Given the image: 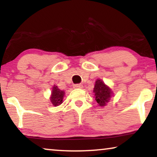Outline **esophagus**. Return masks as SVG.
Instances as JSON below:
<instances>
[{"label": "esophagus", "instance_id": "obj_1", "mask_svg": "<svg viewBox=\"0 0 157 157\" xmlns=\"http://www.w3.org/2000/svg\"><path fill=\"white\" fill-rule=\"evenodd\" d=\"M74 89H82L83 86L81 83H76V84L74 85Z\"/></svg>", "mask_w": 157, "mask_h": 157}]
</instances>
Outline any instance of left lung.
I'll list each match as a JSON object with an SVG mask.
<instances>
[{"instance_id":"8db88e82","label":"left lung","mask_w":157,"mask_h":157,"mask_svg":"<svg viewBox=\"0 0 157 157\" xmlns=\"http://www.w3.org/2000/svg\"><path fill=\"white\" fill-rule=\"evenodd\" d=\"M94 92L95 93V99L100 106H105L106 103L109 101L112 94L111 89L99 79L96 81Z\"/></svg>"}]
</instances>
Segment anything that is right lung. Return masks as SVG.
Here are the masks:
<instances>
[{
    "mask_svg": "<svg viewBox=\"0 0 157 157\" xmlns=\"http://www.w3.org/2000/svg\"><path fill=\"white\" fill-rule=\"evenodd\" d=\"M64 96V91H61L57 86L53 87L52 94H51V101L53 106H59L63 103V97Z\"/></svg>",
    "mask_w": 157,
    "mask_h": 157,
    "instance_id": "1",
    "label": "right lung"
}]
</instances>
